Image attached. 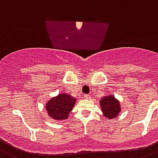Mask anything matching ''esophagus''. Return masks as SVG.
Here are the masks:
<instances>
[{"label":"esophagus","instance_id":"34e87169","mask_svg":"<svg viewBox=\"0 0 158 158\" xmlns=\"http://www.w3.org/2000/svg\"><path fill=\"white\" fill-rule=\"evenodd\" d=\"M83 96H84V98L87 99H90V95H83Z\"/></svg>","mask_w":158,"mask_h":158}]
</instances>
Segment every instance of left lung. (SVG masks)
Wrapping results in <instances>:
<instances>
[{"label": "left lung", "instance_id": "1", "mask_svg": "<svg viewBox=\"0 0 158 158\" xmlns=\"http://www.w3.org/2000/svg\"><path fill=\"white\" fill-rule=\"evenodd\" d=\"M100 108L104 116L107 119H113L121 112L120 102L112 95H106L100 99Z\"/></svg>", "mask_w": 158, "mask_h": 158}]
</instances>
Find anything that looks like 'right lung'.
Returning a JSON list of instances; mask_svg holds the SVG:
<instances>
[{"mask_svg": "<svg viewBox=\"0 0 158 158\" xmlns=\"http://www.w3.org/2000/svg\"><path fill=\"white\" fill-rule=\"evenodd\" d=\"M75 100L76 99L69 94H59L46 103L48 116L55 120H66L75 105Z\"/></svg>", "mask_w": 158, "mask_h": 158, "instance_id": "right-lung-1", "label": "right lung"}]
</instances>
